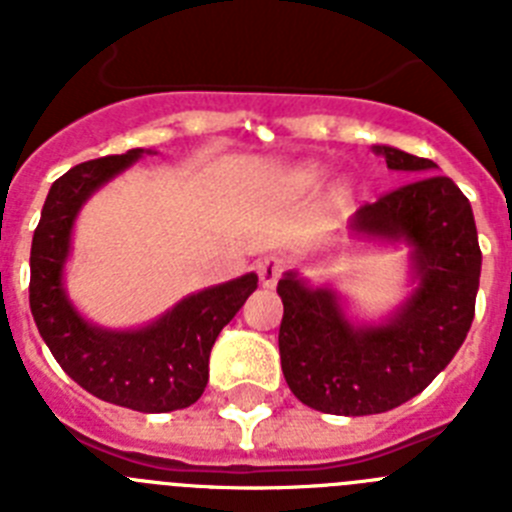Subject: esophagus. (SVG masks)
<instances>
[{
	"instance_id": "34e87169",
	"label": "esophagus",
	"mask_w": 512,
	"mask_h": 512,
	"mask_svg": "<svg viewBox=\"0 0 512 512\" xmlns=\"http://www.w3.org/2000/svg\"><path fill=\"white\" fill-rule=\"evenodd\" d=\"M284 269H287V264H284L279 256H264V259L256 264V271H259V279L264 287H274V284L279 282V277L284 274Z\"/></svg>"
}]
</instances>
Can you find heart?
<instances>
[{
    "instance_id": "heart-1",
    "label": "heart",
    "mask_w": 512,
    "mask_h": 512,
    "mask_svg": "<svg viewBox=\"0 0 512 512\" xmlns=\"http://www.w3.org/2000/svg\"><path fill=\"white\" fill-rule=\"evenodd\" d=\"M323 176H325V171L320 169V166H302V169L295 174V179H297V184H302V187H312V184H318ZM348 194H351V189H348L346 184H343V187H338V197H341V200H346Z\"/></svg>"
}]
</instances>
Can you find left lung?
Instances as JSON below:
<instances>
[{"mask_svg": "<svg viewBox=\"0 0 512 512\" xmlns=\"http://www.w3.org/2000/svg\"><path fill=\"white\" fill-rule=\"evenodd\" d=\"M387 169L418 176L356 210L354 241L408 246L410 292L382 320L351 315L336 287L279 279V356L289 390L330 415H374L420 395L467 338L482 271L469 200L428 158L374 146Z\"/></svg>", "mask_w": 512, "mask_h": 512, "instance_id": "left-lung-1", "label": "left lung"}]
</instances>
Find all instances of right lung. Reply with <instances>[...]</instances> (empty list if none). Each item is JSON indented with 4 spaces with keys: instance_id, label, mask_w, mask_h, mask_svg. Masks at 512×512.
<instances>
[{
    "instance_id": "1",
    "label": "right lung",
    "mask_w": 512,
    "mask_h": 512,
    "mask_svg": "<svg viewBox=\"0 0 512 512\" xmlns=\"http://www.w3.org/2000/svg\"><path fill=\"white\" fill-rule=\"evenodd\" d=\"M143 153L153 151L94 158L53 182L30 248V310L45 346L84 390L138 413H171L202 397L215 338L259 287V277L248 271L200 289L138 328H104L76 310L63 282L76 217L97 189Z\"/></svg>"
}]
</instances>
